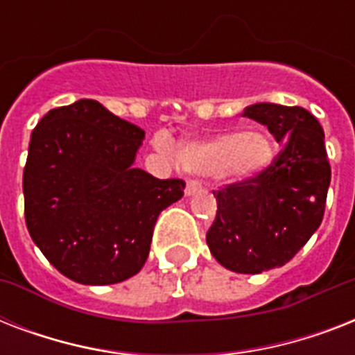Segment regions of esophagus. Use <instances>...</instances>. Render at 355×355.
Returning a JSON list of instances; mask_svg holds the SVG:
<instances>
[{
	"label": "esophagus",
	"instance_id": "esophagus-1",
	"mask_svg": "<svg viewBox=\"0 0 355 355\" xmlns=\"http://www.w3.org/2000/svg\"><path fill=\"white\" fill-rule=\"evenodd\" d=\"M200 189V182L197 178H189L188 184H186V195H193L195 191H199Z\"/></svg>",
	"mask_w": 355,
	"mask_h": 355
}]
</instances>
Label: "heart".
Here are the masks:
<instances>
[{
    "mask_svg": "<svg viewBox=\"0 0 355 355\" xmlns=\"http://www.w3.org/2000/svg\"><path fill=\"white\" fill-rule=\"evenodd\" d=\"M272 150V141L267 134L227 130L200 141H189L178 149L177 155L189 171L202 175L219 173L232 180H245L269 166Z\"/></svg>",
    "mask_w": 355,
    "mask_h": 355,
    "instance_id": "1",
    "label": "heart"
}]
</instances>
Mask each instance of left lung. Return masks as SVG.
Masks as SVG:
<instances>
[{
	"mask_svg": "<svg viewBox=\"0 0 355 355\" xmlns=\"http://www.w3.org/2000/svg\"><path fill=\"white\" fill-rule=\"evenodd\" d=\"M245 116L284 147L263 171L214 191L206 243L223 267L258 275L286 265L320 227L331 169L324 130L306 108L258 103Z\"/></svg>",
	"mask_w": 355,
	"mask_h": 355,
	"instance_id": "left-lung-1",
	"label": "left lung"
}]
</instances>
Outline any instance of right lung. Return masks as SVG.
<instances>
[{"mask_svg":"<svg viewBox=\"0 0 355 355\" xmlns=\"http://www.w3.org/2000/svg\"><path fill=\"white\" fill-rule=\"evenodd\" d=\"M144 138L94 99L53 108L31 134L25 225L69 280L108 286L139 272L160 211L184 195L182 178L132 166Z\"/></svg>","mask_w":355,"mask_h":355,"instance_id":"1","label":"right lung"}]
</instances>
